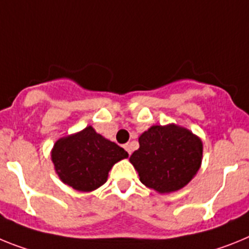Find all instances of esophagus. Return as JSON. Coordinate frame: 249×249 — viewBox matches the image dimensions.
Returning a JSON list of instances; mask_svg holds the SVG:
<instances>
[{
  "label": "esophagus",
  "instance_id": "1",
  "mask_svg": "<svg viewBox=\"0 0 249 249\" xmlns=\"http://www.w3.org/2000/svg\"><path fill=\"white\" fill-rule=\"evenodd\" d=\"M124 148H125V150L127 151V154L130 155L131 154V144H129V142H127V144H125L124 145Z\"/></svg>",
  "mask_w": 249,
  "mask_h": 249
}]
</instances>
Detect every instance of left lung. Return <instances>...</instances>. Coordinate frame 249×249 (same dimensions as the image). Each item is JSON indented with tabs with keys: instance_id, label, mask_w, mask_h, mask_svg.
<instances>
[{
	"instance_id": "obj_1",
	"label": "left lung",
	"mask_w": 249,
	"mask_h": 249,
	"mask_svg": "<svg viewBox=\"0 0 249 249\" xmlns=\"http://www.w3.org/2000/svg\"><path fill=\"white\" fill-rule=\"evenodd\" d=\"M139 145L129 160L142 184L158 193L185 187L202 164V140L179 125H153L140 135Z\"/></svg>"
}]
</instances>
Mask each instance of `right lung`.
I'll return each mask as SVG.
<instances>
[{"label": "right lung", "mask_w": 249, "mask_h": 249, "mask_svg": "<svg viewBox=\"0 0 249 249\" xmlns=\"http://www.w3.org/2000/svg\"><path fill=\"white\" fill-rule=\"evenodd\" d=\"M127 155L124 149L105 139L92 126L60 138L51 150L57 176L79 192H92L101 187L112 165Z\"/></svg>", "instance_id": "add662e5"}]
</instances>
